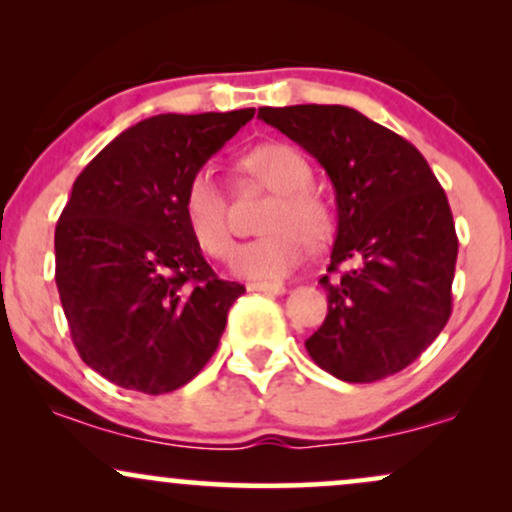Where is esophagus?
Here are the masks:
<instances>
[{
	"instance_id": "34e87169",
	"label": "esophagus",
	"mask_w": 512,
	"mask_h": 512,
	"mask_svg": "<svg viewBox=\"0 0 512 512\" xmlns=\"http://www.w3.org/2000/svg\"><path fill=\"white\" fill-rule=\"evenodd\" d=\"M248 289L250 291L269 293V296H281V293H286V286L284 284H272V281H257V284H250Z\"/></svg>"
}]
</instances>
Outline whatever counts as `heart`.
I'll return each instance as SVG.
<instances>
[{"label":"heart","instance_id":"heart-1","mask_svg":"<svg viewBox=\"0 0 512 512\" xmlns=\"http://www.w3.org/2000/svg\"><path fill=\"white\" fill-rule=\"evenodd\" d=\"M243 168L260 185L274 192L264 216L262 238L240 243L231 255L233 274L250 281H276L303 262L305 243L330 240L334 216L330 204L310 190V166L289 144H262L243 158ZM182 216L197 245L211 257L231 250L228 204L219 180L209 168H199L182 192Z\"/></svg>","mask_w":512,"mask_h":512}]
</instances>
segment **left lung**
<instances>
[{
  "label": "left lung",
  "instance_id": "8db88e82",
  "mask_svg": "<svg viewBox=\"0 0 512 512\" xmlns=\"http://www.w3.org/2000/svg\"><path fill=\"white\" fill-rule=\"evenodd\" d=\"M260 120L325 168L337 238L322 276L327 317L305 349L344 383H375L414 363L452 310L457 236L443 187L399 134L346 105L260 108Z\"/></svg>",
  "mask_w": 512,
  "mask_h": 512
}]
</instances>
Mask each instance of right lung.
<instances>
[{"mask_svg":"<svg viewBox=\"0 0 512 512\" xmlns=\"http://www.w3.org/2000/svg\"><path fill=\"white\" fill-rule=\"evenodd\" d=\"M252 115H154L74 180L55 228V281L76 351L110 383L173 392L219 346L245 286L219 279L204 260L182 192Z\"/></svg>","mask_w":512,"mask_h":512,"instance_id":"add662e5","label":"right lung"}]
</instances>
